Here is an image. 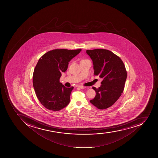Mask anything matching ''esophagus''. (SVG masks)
<instances>
[{"label": "esophagus", "instance_id": "obj_1", "mask_svg": "<svg viewBox=\"0 0 158 158\" xmlns=\"http://www.w3.org/2000/svg\"><path fill=\"white\" fill-rule=\"evenodd\" d=\"M78 87L80 88H81V89H85L86 87L83 86H79Z\"/></svg>", "mask_w": 158, "mask_h": 158}]
</instances>
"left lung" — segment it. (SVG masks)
Listing matches in <instances>:
<instances>
[{"label": "left lung", "mask_w": 158, "mask_h": 158, "mask_svg": "<svg viewBox=\"0 0 158 158\" xmlns=\"http://www.w3.org/2000/svg\"><path fill=\"white\" fill-rule=\"evenodd\" d=\"M86 53L92 60L94 74L103 79L100 87H93L96 95L90 102L99 109H105L123 93L127 77L125 66L119 56L108 50H87Z\"/></svg>", "instance_id": "obj_1"}]
</instances>
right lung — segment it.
Listing matches in <instances>:
<instances>
[{
  "label": "right lung",
  "mask_w": 158,
  "mask_h": 158,
  "mask_svg": "<svg viewBox=\"0 0 158 158\" xmlns=\"http://www.w3.org/2000/svg\"><path fill=\"white\" fill-rule=\"evenodd\" d=\"M81 50H52L38 60L33 75V85L37 98L47 109L59 111L69 104L74 87H66L59 79L69 62Z\"/></svg>",
  "instance_id": "1"
}]
</instances>
